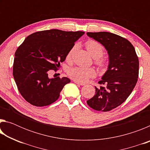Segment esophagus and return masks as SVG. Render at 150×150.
<instances>
[{
    "mask_svg": "<svg viewBox=\"0 0 150 150\" xmlns=\"http://www.w3.org/2000/svg\"><path fill=\"white\" fill-rule=\"evenodd\" d=\"M74 83H76V84H77V85H85V84L84 83H79V82H78V81H74Z\"/></svg>",
    "mask_w": 150,
    "mask_h": 150,
    "instance_id": "obj_1",
    "label": "esophagus"
}]
</instances>
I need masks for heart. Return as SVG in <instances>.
<instances>
[{
	"mask_svg": "<svg viewBox=\"0 0 150 150\" xmlns=\"http://www.w3.org/2000/svg\"><path fill=\"white\" fill-rule=\"evenodd\" d=\"M85 46L88 53L95 58V63L100 68H104L106 65V61L102 57L105 52L103 45L94 40H88L85 43ZM76 49V45L71 47L66 55V60L71 61L73 55ZM67 75L74 81L79 83H86L91 78L96 76V71L93 67L85 68L82 67H70L67 70Z\"/></svg>",
	"mask_w": 150,
	"mask_h": 150,
	"instance_id": "b5f03b06",
	"label": "heart"
}]
</instances>
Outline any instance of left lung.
I'll return each mask as SVG.
<instances>
[{"label":"left lung","instance_id":"8db88e82","mask_svg":"<svg viewBox=\"0 0 150 150\" xmlns=\"http://www.w3.org/2000/svg\"><path fill=\"white\" fill-rule=\"evenodd\" d=\"M100 42L109 55L108 70L98 81L93 97L87 101L94 110L110 111L122 104L132 92L138 81L139 60L132 44L124 38L110 32H87Z\"/></svg>","mask_w":150,"mask_h":150}]
</instances>
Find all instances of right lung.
I'll return each mask as SVG.
<instances>
[{
  "label": "right lung",
  "mask_w": 150,
  "mask_h": 150,
  "mask_svg": "<svg viewBox=\"0 0 150 150\" xmlns=\"http://www.w3.org/2000/svg\"><path fill=\"white\" fill-rule=\"evenodd\" d=\"M84 32L53 29L28 35L15 52L13 76L20 93L35 106L50 105L59 97L67 77L50 79V70H57L60 63Z\"/></svg>",
  "instance_id": "obj_1"
}]
</instances>
